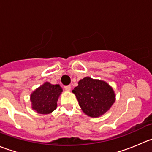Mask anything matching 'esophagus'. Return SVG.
I'll return each mask as SVG.
<instances>
[{
  "label": "esophagus",
  "instance_id": "esophagus-1",
  "mask_svg": "<svg viewBox=\"0 0 152 152\" xmlns=\"http://www.w3.org/2000/svg\"><path fill=\"white\" fill-rule=\"evenodd\" d=\"M70 89H71V86H70V85L65 86V90H67V91H70Z\"/></svg>",
  "mask_w": 152,
  "mask_h": 152
}]
</instances>
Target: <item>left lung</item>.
<instances>
[{
	"mask_svg": "<svg viewBox=\"0 0 152 152\" xmlns=\"http://www.w3.org/2000/svg\"><path fill=\"white\" fill-rule=\"evenodd\" d=\"M78 84L72 92L76 95L82 111L90 117L104 115L115 101L114 90L104 81L85 77Z\"/></svg>",
	"mask_w": 152,
	"mask_h": 152,
	"instance_id": "left-lung-1",
	"label": "left lung"
}]
</instances>
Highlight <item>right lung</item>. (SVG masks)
<instances>
[{
  "label": "right lung",
  "mask_w": 152,
  "mask_h": 152,
  "mask_svg": "<svg viewBox=\"0 0 152 152\" xmlns=\"http://www.w3.org/2000/svg\"><path fill=\"white\" fill-rule=\"evenodd\" d=\"M62 89L59 85L45 82L31 94L32 109L39 114H49L56 110Z\"/></svg>",
  "instance_id": "1"
}]
</instances>
